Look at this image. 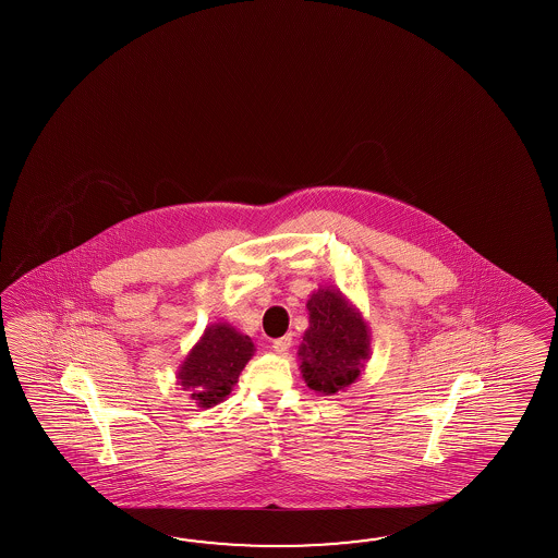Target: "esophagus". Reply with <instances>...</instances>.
I'll list each match as a JSON object with an SVG mask.
<instances>
[{"label": "esophagus", "instance_id": "1", "mask_svg": "<svg viewBox=\"0 0 558 558\" xmlns=\"http://www.w3.org/2000/svg\"><path fill=\"white\" fill-rule=\"evenodd\" d=\"M291 344H293V339H291V335H284V337H281V339H275V353H279V355H284V353H287V351L291 349Z\"/></svg>", "mask_w": 558, "mask_h": 558}]
</instances>
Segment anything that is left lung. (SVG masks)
<instances>
[{
	"label": "left lung",
	"instance_id": "8db88e82",
	"mask_svg": "<svg viewBox=\"0 0 558 558\" xmlns=\"http://www.w3.org/2000/svg\"><path fill=\"white\" fill-rule=\"evenodd\" d=\"M307 311V331L296 351L303 380L323 397L347 391L371 356L367 320L353 301L331 287L313 291Z\"/></svg>",
	"mask_w": 558,
	"mask_h": 558
}]
</instances>
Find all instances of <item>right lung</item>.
<instances>
[{"instance_id":"right-lung-1","label":"right lung","mask_w":558,"mask_h":558,"mask_svg":"<svg viewBox=\"0 0 558 558\" xmlns=\"http://www.w3.org/2000/svg\"><path fill=\"white\" fill-rule=\"evenodd\" d=\"M255 355L250 335L239 332L229 323H211L199 341L183 356L178 367V385L190 392L191 401L211 409L223 403L233 391L241 371Z\"/></svg>"}]
</instances>
